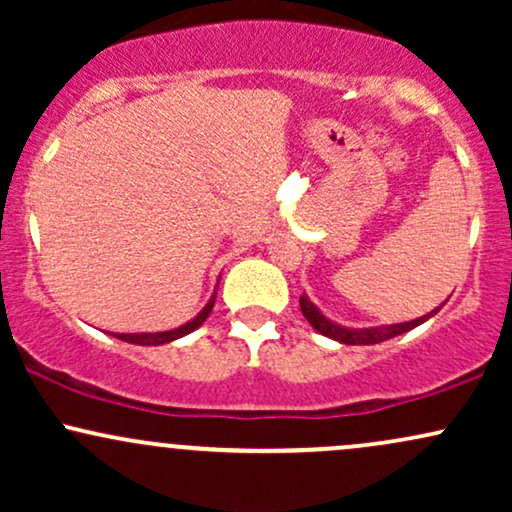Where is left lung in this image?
<instances>
[{
    "instance_id": "left-lung-1",
    "label": "left lung",
    "mask_w": 512,
    "mask_h": 512,
    "mask_svg": "<svg viewBox=\"0 0 512 512\" xmlns=\"http://www.w3.org/2000/svg\"><path fill=\"white\" fill-rule=\"evenodd\" d=\"M301 310H303L305 320H308L317 332L334 339V342L349 344V346H368V344H380V342H385V339H392V337H397V334H404V332L414 330V327L424 325V322L431 320V317L436 315L440 308L431 310L428 315L416 317V320L397 322V325H380V327H344V325H339V322H332L330 317H325L320 313V308H317V305L310 301L305 293L301 296Z\"/></svg>"
}]
</instances>
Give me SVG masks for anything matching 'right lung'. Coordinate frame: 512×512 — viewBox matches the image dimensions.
<instances>
[{
	"mask_svg": "<svg viewBox=\"0 0 512 512\" xmlns=\"http://www.w3.org/2000/svg\"><path fill=\"white\" fill-rule=\"evenodd\" d=\"M214 301H216V289L211 293L209 303L204 305L199 313L192 317V320H187L185 325L175 327V330H166V332H129V334H115L117 339H122V342H129V344H139V346H161V344H170L175 342V339L185 337V334L195 332L199 325H202L204 320H207L211 308H214Z\"/></svg>",
	"mask_w": 512,
	"mask_h": 512,
	"instance_id": "add662e5",
	"label": "right lung"
}]
</instances>
